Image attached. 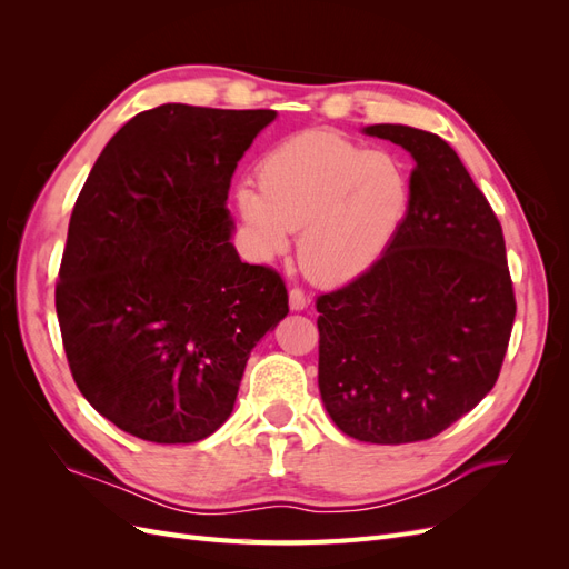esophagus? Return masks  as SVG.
I'll use <instances>...</instances> for the list:
<instances>
[{"label": "esophagus", "mask_w": 569, "mask_h": 569, "mask_svg": "<svg viewBox=\"0 0 569 569\" xmlns=\"http://www.w3.org/2000/svg\"><path fill=\"white\" fill-rule=\"evenodd\" d=\"M306 306H308L306 291L301 287H291L289 289V308H291V311H303Z\"/></svg>", "instance_id": "esophagus-1"}]
</instances>
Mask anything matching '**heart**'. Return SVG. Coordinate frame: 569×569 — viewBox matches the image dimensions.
I'll use <instances>...</instances> for the list:
<instances>
[{"label": "heart", "mask_w": 569, "mask_h": 569, "mask_svg": "<svg viewBox=\"0 0 569 569\" xmlns=\"http://www.w3.org/2000/svg\"><path fill=\"white\" fill-rule=\"evenodd\" d=\"M410 176L387 151H370L330 130L274 144L237 203L263 253L287 249L299 230V261L318 282H347L370 270L410 209Z\"/></svg>", "instance_id": "obj_1"}]
</instances>
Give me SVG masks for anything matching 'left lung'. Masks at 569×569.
<instances>
[{
	"label": "left lung",
	"mask_w": 569,
	"mask_h": 569,
	"mask_svg": "<svg viewBox=\"0 0 569 569\" xmlns=\"http://www.w3.org/2000/svg\"><path fill=\"white\" fill-rule=\"evenodd\" d=\"M416 159L410 209L385 256L320 295L318 387L343 435L432 439L493 389L515 320L506 239L439 134L370 126Z\"/></svg>",
	"instance_id": "8db88e82"
}]
</instances>
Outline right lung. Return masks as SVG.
Wrapping results in <instances>:
<instances>
[{"label":"right lung","mask_w":569,"mask_h":569,"mask_svg":"<svg viewBox=\"0 0 569 569\" xmlns=\"http://www.w3.org/2000/svg\"><path fill=\"white\" fill-rule=\"evenodd\" d=\"M270 109L163 104L99 153L68 222L57 316L73 380L123 432L201 441L230 418L256 341L289 313L230 242V180Z\"/></svg>","instance_id":"add662e5"}]
</instances>
